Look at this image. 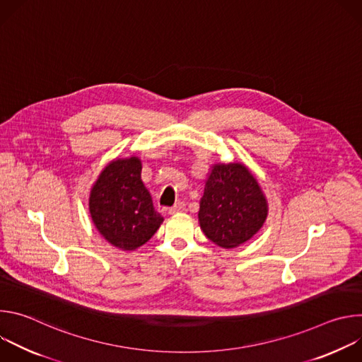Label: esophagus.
I'll return each instance as SVG.
<instances>
[{
    "instance_id": "esophagus-1",
    "label": "esophagus",
    "mask_w": 362,
    "mask_h": 362,
    "mask_svg": "<svg viewBox=\"0 0 362 362\" xmlns=\"http://www.w3.org/2000/svg\"><path fill=\"white\" fill-rule=\"evenodd\" d=\"M185 208H186V204H185V202H177L173 208H170L169 209V215H176V214H182L183 211H185Z\"/></svg>"
}]
</instances>
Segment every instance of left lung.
Wrapping results in <instances>:
<instances>
[{"label":"left lung","mask_w":362,"mask_h":362,"mask_svg":"<svg viewBox=\"0 0 362 362\" xmlns=\"http://www.w3.org/2000/svg\"><path fill=\"white\" fill-rule=\"evenodd\" d=\"M268 212V199L246 165H212L197 214L206 238L225 249L236 247L261 230Z\"/></svg>","instance_id":"8db88e82"}]
</instances>
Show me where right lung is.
<instances>
[{
    "mask_svg": "<svg viewBox=\"0 0 362 362\" xmlns=\"http://www.w3.org/2000/svg\"><path fill=\"white\" fill-rule=\"evenodd\" d=\"M141 168L137 156L116 158L90 189V218L98 233L120 250L143 246L163 223L143 185Z\"/></svg>",
    "mask_w": 362,
    "mask_h": 362,
    "instance_id": "right-lung-1",
    "label": "right lung"
}]
</instances>
